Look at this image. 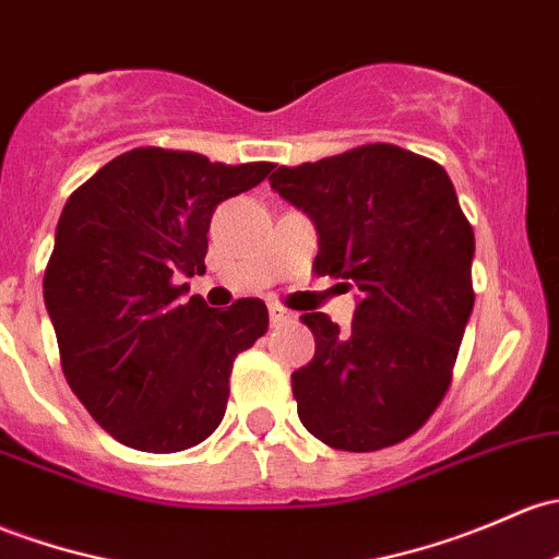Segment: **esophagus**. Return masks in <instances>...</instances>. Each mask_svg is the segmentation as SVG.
I'll use <instances>...</instances> for the list:
<instances>
[{
	"instance_id": "esophagus-1",
	"label": "esophagus",
	"mask_w": 559,
	"mask_h": 559,
	"mask_svg": "<svg viewBox=\"0 0 559 559\" xmlns=\"http://www.w3.org/2000/svg\"><path fill=\"white\" fill-rule=\"evenodd\" d=\"M295 321V313H289L286 308H281V305H270V326H284V324H292Z\"/></svg>"
}]
</instances>
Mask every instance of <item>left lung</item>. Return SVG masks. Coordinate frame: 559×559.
<instances>
[{"label":"left lung","instance_id":"obj_1","mask_svg":"<svg viewBox=\"0 0 559 559\" xmlns=\"http://www.w3.org/2000/svg\"><path fill=\"white\" fill-rule=\"evenodd\" d=\"M270 187L316 225V273L361 292L345 332L302 316L316 356L292 374L299 420L334 450L391 448L442 402L474 308V230L455 187L393 144L281 166Z\"/></svg>","mask_w":559,"mask_h":559}]
</instances>
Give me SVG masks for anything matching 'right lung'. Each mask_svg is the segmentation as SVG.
I'll use <instances>...</instances> for the list:
<instances>
[{
  "label": "right lung",
  "mask_w": 559,
  "mask_h": 559,
  "mask_svg": "<svg viewBox=\"0 0 559 559\" xmlns=\"http://www.w3.org/2000/svg\"><path fill=\"white\" fill-rule=\"evenodd\" d=\"M273 163L222 166L139 146L107 163L61 211L45 308L74 396L120 444L195 448L230 399L233 361L267 332L262 299L205 305L179 278L205 273L211 216Z\"/></svg>",
  "instance_id": "right-lung-1"
}]
</instances>
